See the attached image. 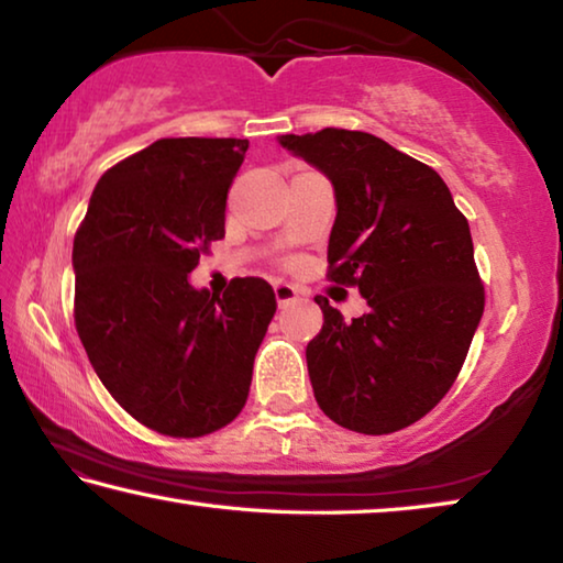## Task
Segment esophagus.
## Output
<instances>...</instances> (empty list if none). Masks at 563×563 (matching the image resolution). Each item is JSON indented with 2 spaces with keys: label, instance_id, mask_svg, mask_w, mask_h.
<instances>
[{
  "label": "esophagus",
  "instance_id": "1",
  "mask_svg": "<svg viewBox=\"0 0 563 563\" xmlns=\"http://www.w3.org/2000/svg\"><path fill=\"white\" fill-rule=\"evenodd\" d=\"M273 292H275V300H278V305L292 302V300L300 298V290L295 288V285H290V283H275L273 285Z\"/></svg>",
  "mask_w": 563,
  "mask_h": 563
}]
</instances>
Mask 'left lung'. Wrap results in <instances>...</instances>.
Instances as JSON below:
<instances>
[{
    "label": "left lung",
    "instance_id": "1",
    "mask_svg": "<svg viewBox=\"0 0 563 563\" xmlns=\"http://www.w3.org/2000/svg\"><path fill=\"white\" fill-rule=\"evenodd\" d=\"M278 144L330 178L328 278L367 300L345 322L316 298L325 322L305 350L312 393L345 430H402L450 393L482 320L470 223L434 168L373 133L322 129Z\"/></svg>",
    "mask_w": 563,
    "mask_h": 563
}]
</instances>
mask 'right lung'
I'll return each mask as SVG.
<instances>
[{
  "label": "right lung",
  "instance_id": "right-lung-1",
  "mask_svg": "<svg viewBox=\"0 0 563 563\" xmlns=\"http://www.w3.org/2000/svg\"><path fill=\"white\" fill-rule=\"evenodd\" d=\"M245 139H158L109 168L74 238V320L111 397L168 437H203L241 415L275 316L263 278L223 295L188 280L225 235Z\"/></svg>",
  "mask_w": 563,
  "mask_h": 563
}]
</instances>
